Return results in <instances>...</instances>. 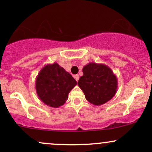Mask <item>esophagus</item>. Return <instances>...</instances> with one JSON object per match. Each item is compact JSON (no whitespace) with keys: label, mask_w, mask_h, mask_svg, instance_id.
<instances>
[{"label":"esophagus","mask_w":152,"mask_h":152,"mask_svg":"<svg viewBox=\"0 0 152 152\" xmlns=\"http://www.w3.org/2000/svg\"><path fill=\"white\" fill-rule=\"evenodd\" d=\"M74 78H75V79H76V81H78V79H79V75H78V74L75 75V76H74Z\"/></svg>","instance_id":"1"}]
</instances>
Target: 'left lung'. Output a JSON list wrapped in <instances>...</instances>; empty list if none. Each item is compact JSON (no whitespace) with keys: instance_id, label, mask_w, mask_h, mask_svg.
Wrapping results in <instances>:
<instances>
[{"instance_id":"obj_1","label":"left lung","mask_w":152,"mask_h":152,"mask_svg":"<svg viewBox=\"0 0 152 152\" xmlns=\"http://www.w3.org/2000/svg\"><path fill=\"white\" fill-rule=\"evenodd\" d=\"M83 75L78 81L86 100L100 106L111 100L116 93L117 78L108 66L89 63L83 68Z\"/></svg>"}]
</instances>
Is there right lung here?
Returning a JSON list of instances; mask_svg holds the SVG:
<instances>
[{
	"label": "right lung",
	"instance_id": "obj_1",
	"mask_svg": "<svg viewBox=\"0 0 152 152\" xmlns=\"http://www.w3.org/2000/svg\"><path fill=\"white\" fill-rule=\"evenodd\" d=\"M76 84L72 76L57 63L45 66L36 78L38 96L45 104L53 108L65 104L69 92Z\"/></svg>",
	"mask_w": 152,
	"mask_h": 152
}]
</instances>
